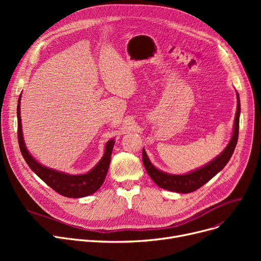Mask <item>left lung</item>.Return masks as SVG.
I'll list each match as a JSON object with an SVG mask.
<instances>
[{"label":"left lung","mask_w":261,"mask_h":261,"mask_svg":"<svg viewBox=\"0 0 261 261\" xmlns=\"http://www.w3.org/2000/svg\"><path fill=\"white\" fill-rule=\"evenodd\" d=\"M237 94V111L234 120V129H232V134L229 143L225 147L223 151L217 155L214 160L205 164L204 166L189 171L185 174H171L165 171L158 169L153 164L150 162L145 149H143V163L147 170V173L151 177L152 181L160 186L161 188L167 189L170 191L179 194H188L199 189L205 183H207L211 179L220 172L228 161L230 156L234 153L235 147L238 141V133H239V117H240V99L239 94Z\"/></svg>","instance_id":"left-lung-1"}]
</instances>
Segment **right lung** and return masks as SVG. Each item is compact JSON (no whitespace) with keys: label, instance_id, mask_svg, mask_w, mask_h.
Wrapping results in <instances>:
<instances>
[{"label":"right lung","instance_id":"right-lung-1","mask_svg":"<svg viewBox=\"0 0 261 261\" xmlns=\"http://www.w3.org/2000/svg\"><path fill=\"white\" fill-rule=\"evenodd\" d=\"M21 96H19L18 107H17V116H18V141L21 153L30 168L44 181L49 187H51L58 194L67 197V198H84L94 194L96 190L99 189L102 185L108 169L111 162V154L114 147V139L107 142L105 147V153L100 161L87 173L82 174H70L62 172L56 169L48 168L40 164L27 150L25 142L23 139L22 123H21Z\"/></svg>","mask_w":261,"mask_h":261}]
</instances>
